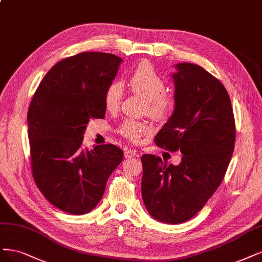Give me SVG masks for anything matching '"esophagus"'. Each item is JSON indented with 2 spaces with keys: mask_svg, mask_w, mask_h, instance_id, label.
Masks as SVG:
<instances>
[{
  "mask_svg": "<svg viewBox=\"0 0 262 262\" xmlns=\"http://www.w3.org/2000/svg\"><path fill=\"white\" fill-rule=\"evenodd\" d=\"M139 152L138 150L135 149H131V148H125L124 149V157L125 158H132V157H139Z\"/></svg>",
  "mask_w": 262,
  "mask_h": 262,
  "instance_id": "1",
  "label": "esophagus"
}]
</instances>
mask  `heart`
<instances>
[{
    "label": "heart",
    "mask_w": 262,
    "mask_h": 262,
    "mask_svg": "<svg viewBox=\"0 0 262 262\" xmlns=\"http://www.w3.org/2000/svg\"><path fill=\"white\" fill-rule=\"evenodd\" d=\"M129 85L134 93L143 95L147 100L149 115L155 119H162L173 108V100L166 95V82L148 62H143L129 79ZM123 96V86L120 82L108 85L104 95L106 110L111 113L119 110ZM123 137L132 142H139L143 135L148 134L150 128L147 124L137 120H125L119 128Z\"/></svg>",
    "instance_id": "b5f03b06"
}]
</instances>
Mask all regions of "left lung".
I'll return each instance as SVG.
<instances>
[{
    "mask_svg": "<svg viewBox=\"0 0 262 262\" xmlns=\"http://www.w3.org/2000/svg\"><path fill=\"white\" fill-rule=\"evenodd\" d=\"M171 74L174 110L155 137L182 161L168 165L159 156H142V197L148 213L178 224L200 211L222 182L235 143V121L229 94L203 67L179 62Z\"/></svg>",
    "mask_w": 262,
    "mask_h": 262,
    "instance_id": "8db88e82",
    "label": "left lung"
}]
</instances>
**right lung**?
<instances>
[{"mask_svg":"<svg viewBox=\"0 0 262 262\" xmlns=\"http://www.w3.org/2000/svg\"><path fill=\"white\" fill-rule=\"evenodd\" d=\"M121 62L108 53L77 54L54 65L32 97L27 121L33 178L44 197L65 212L93 210L123 159L113 144L82 147L90 119L105 117V91Z\"/></svg>","mask_w":262,"mask_h":262,"instance_id":"1","label":"right lung"}]
</instances>
